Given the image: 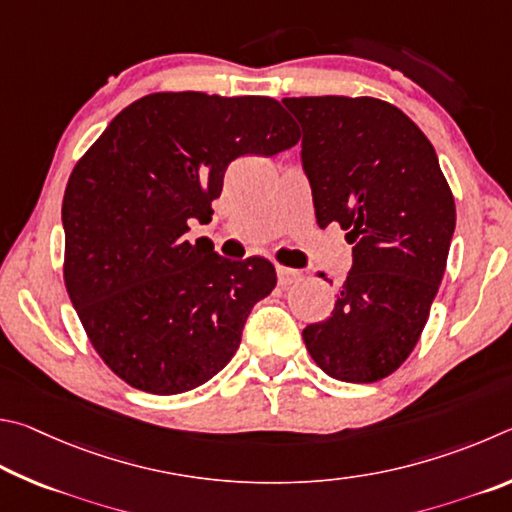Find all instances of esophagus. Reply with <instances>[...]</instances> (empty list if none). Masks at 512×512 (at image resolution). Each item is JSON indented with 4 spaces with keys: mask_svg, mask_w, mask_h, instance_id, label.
Listing matches in <instances>:
<instances>
[{
    "mask_svg": "<svg viewBox=\"0 0 512 512\" xmlns=\"http://www.w3.org/2000/svg\"><path fill=\"white\" fill-rule=\"evenodd\" d=\"M276 276H279V285H290L294 281L301 279V274L297 270H290V267H276Z\"/></svg>",
    "mask_w": 512,
    "mask_h": 512,
    "instance_id": "34e87169",
    "label": "esophagus"
}]
</instances>
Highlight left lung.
<instances>
[{
  "label": "left lung",
  "mask_w": 512,
  "mask_h": 512,
  "mask_svg": "<svg viewBox=\"0 0 512 512\" xmlns=\"http://www.w3.org/2000/svg\"><path fill=\"white\" fill-rule=\"evenodd\" d=\"M283 105L301 123L317 224H342L353 245L333 312L303 328V342L330 378L378 382L407 360L427 324L456 227L452 191L434 146L396 105L369 96Z\"/></svg>",
  "instance_id": "left-lung-1"
}]
</instances>
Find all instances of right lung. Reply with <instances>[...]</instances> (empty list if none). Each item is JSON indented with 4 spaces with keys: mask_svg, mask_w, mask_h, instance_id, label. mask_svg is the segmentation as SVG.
Returning <instances> with one entry per match:
<instances>
[{
    "mask_svg": "<svg viewBox=\"0 0 512 512\" xmlns=\"http://www.w3.org/2000/svg\"><path fill=\"white\" fill-rule=\"evenodd\" d=\"M297 141L274 98L161 92L116 114L78 161L62 200L65 285L96 353L130 387L191 391L238 351L276 270L191 242L188 220H211L233 159Z\"/></svg>",
    "mask_w": 512,
    "mask_h": 512,
    "instance_id": "right-lung-1",
    "label": "right lung"
}]
</instances>
